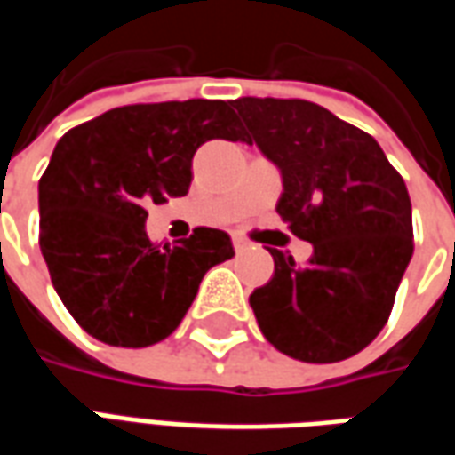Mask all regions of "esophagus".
Listing matches in <instances>:
<instances>
[{
    "mask_svg": "<svg viewBox=\"0 0 455 455\" xmlns=\"http://www.w3.org/2000/svg\"><path fill=\"white\" fill-rule=\"evenodd\" d=\"M234 248H236V253H243V251H248V241L241 236H234Z\"/></svg>",
    "mask_w": 455,
    "mask_h": 455,
    "instance_id": "obj_1",
    "label": "esophagus"
}]
</instances>
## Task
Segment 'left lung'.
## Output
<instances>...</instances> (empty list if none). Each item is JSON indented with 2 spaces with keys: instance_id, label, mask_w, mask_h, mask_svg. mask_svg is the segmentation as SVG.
<instances>
[{
  "instance_id": "8db88e82",
  "label": "left lung",
  "mask_w": 455,
  "mask_h": 455,
  "mask_svg": "<svg viewBox=\"0 0 455 455\" xmlns=\"http://www.w3.org/2000/svg\"><path fill=\"white\" fill-rule=\"evenodd\" d=\"M234 109L283 172L277 214L315 246L305 267L273 251L275 275L251 295L258 326L290 358L346 361L387 324L414 253L407 185L371 133L319 104L238 97Z\"/></svg>"
}]
</instances>
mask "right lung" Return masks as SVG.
<instances>
[{
    "instance_id": "right-lung-1",
    "label": "right lung",
    "mask_w": 455,
    "mask_h": 455,
    "mask_svg": "<svg viewBox=\"0 0 455 455\" xmlns=\"http://www.w3.org/2000/svg\"><path fill=\"white\" fill-rule=\"evenodd\" d=\"M234 102L126 104L58 140L38 182V243L58 297L97 341L143 348L188 315L209 267L234 258L231 238L197 227L180 246L146 236V204L188 195L195 150L243 139Z\"/></svg>"
}]
</instances>
